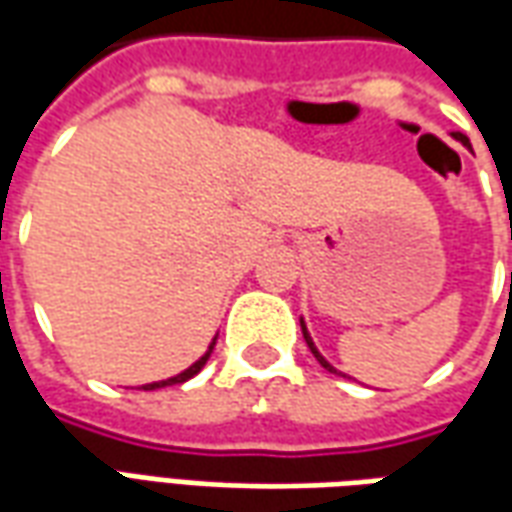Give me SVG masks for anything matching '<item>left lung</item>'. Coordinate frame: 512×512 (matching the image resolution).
Instances as JSON below:
<instances>
[{
  "label": "left lung",
  "instance_id": "1",
  "mask_svg": "<svg viewBox=\"0 0 512 512\" xmlns=\"http://www.w3.org/2000/svg\"><path fill=\"white\" fill-rule=\"evenodd\" d=\"M452 135H455L457 141H463V144H468V141H466V135H460V132H452ZM302 335H305L307 346H310V352H313V357H316L318 363H321V366L327 368V371H332V374H338V371H335V368H332L330 363H327V360H324V357L318 355V349H316V346H313V341H310V335H307V327H305V321H302Z\"/></svg>",
  "mask_w": 512,
  "mask_h": 512
}]
</instances>
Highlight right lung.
Masks as SVG:
<instances>
[{
  "label": "right lung",
  "mask_w": 512,
  "mask_h": 512,
  "mask_svg": "<svg viewBox=\"0 0 512 512\" xmlns=\"http://www.w3.org/2000/svg\"><path fill=\"white\" fill-rule=\"evenodd\" d=\"M210 352H213V343H210ZM210 352H207L205 357H199L194 366L185 368V371H182V374H177V377H171V380H163V382H152V385H144V388H146V391H155V388H166V385H180V382L191 380L194 374H199V371H202V366H205V363H207V357H210Z\"/></svg>",
  "instance_id": "right-lung-1"
}]
</instances>
